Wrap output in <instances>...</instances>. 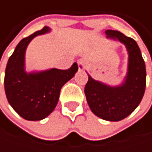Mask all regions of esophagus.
Returning <instances> with one entry per match:
<instances>
[{
	"label": "esophagus",
	"instance_id": "34e87169",
	"mask_svg": "<svg viewBox=\"0 0 152 152\" xmlns=\"http://www.w3.org/2000/svg\"><path fill=\"white\" fill-rule=\"evenodd\" d=\"M77 64H78V69L79 70L83 71L86 69V64H85V61L83 60H79L77 61Z\"/></svg>",
	"mask_w": 152,
	"mask_h": 152
}]
</instances>
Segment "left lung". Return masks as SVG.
<instances>
[{"label":"left lung","instance_id":"8db88e82","mask_svg":"<svg viewBox=\"0 0 152 152\" xmlns=\"http://www.w3.org/2000/svg\"><path fill=\"white\" fill-rule=\"evenodd\" d=\"M106 38L123 44L128 52V69L123 81L109 85L93 79L88 73L84 88L87 103L98 117L109 121H119L139 106L146 86L145 63L137 43L118 31L107 30Z\"/></svg>","mask_w":152,"mask_h":152}]
</instances>
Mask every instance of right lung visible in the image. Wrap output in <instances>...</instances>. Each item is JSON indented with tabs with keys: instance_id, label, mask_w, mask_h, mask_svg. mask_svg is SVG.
I'll list each match as a JSON object with an SVG mask.
<instances>
[{
	"instance_id": "obj_1",
	"label": "right lung",
	"mask_w": 152,
	"mask_h": 152,
	"mask_svg": "<svg viewBox=\"0 0 152 152\" xmlns=\"http://www.w3.org/2000/svg\"><path fill=\"white\" fill-rule=\"evenodd\" d=\"M51 31L45 26L31 36L23 39L10 57L4 77L7 99L15 112L27 121H41L57 106L62 86L75 76L78 66L75 62L70 69L55 68L28 72L25 69V53L31 41L39 35Z\"/></svg>"
}]
</instances>
